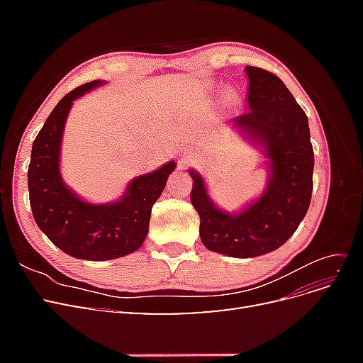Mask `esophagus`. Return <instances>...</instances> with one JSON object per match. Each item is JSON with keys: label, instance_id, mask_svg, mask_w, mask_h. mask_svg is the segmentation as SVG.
<instances>
[{"label": "esophagus", "instance_id": "34e87169", "mask_svg": "<svg viewBox=\"0 0 363 363\" xmlns=\"http://www.w3.org/2000/svg\"><path fill=\"white\" fill-rule=\"evenodd\" d=\"M192 160H194V155H192V152H184L183 157L180 159V167H182V168L188 167V164H189Z\"/></svg>", "mask_w": 363, "mask_h": 363}]
</instances>
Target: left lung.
Segmentation results:
<instances>
[{
	"instance_id": "left-lung-1",
	"label": "left lung",
	"mask_w": 363,
	"mask_h": 363,
	"mask_svg": "<svg viewBox=\"0 0 363 363\" xmlns=\"http://www.w3.org/2000/svg\"><path fill=\"white\" fill-rule=\"evenodd\" d=\"M245 71L250 112L233 123L267 148L271 175L265 194L242 213L230 215L208 199L200 174L189 171L203 244L232 257H256L281 247L306 216L313 189V148L304 111L276 74L257 67Z\"/></svg>"
}]
</instances>
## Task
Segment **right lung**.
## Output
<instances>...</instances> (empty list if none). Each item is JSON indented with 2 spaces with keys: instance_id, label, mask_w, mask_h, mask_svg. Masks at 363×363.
<instances>
[{
  "instance_id": "1",
  "label": "right lung",
  "mask_w": 363,
  "mask_h": 363,
  "mask_svg": "<svg viewBox=\"0 0 363 363\" xmlns=\"http://www.w3.org/2000/svg\"><path fill=\"white\" fill-rule=\"evenodd\" d=\"M101 82L75 87L54 107L33 142L28 192L33 218L51 242L84 260H108L136 251L147 238L152 204L157 201L175 163L140 175L113 204H89L63 184L59 172L65 121L75 98Z\"/></svg>"
}]
</instances>
